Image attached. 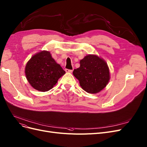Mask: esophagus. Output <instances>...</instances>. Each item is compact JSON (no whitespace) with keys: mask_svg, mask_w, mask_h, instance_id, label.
I'll return each mask as SVG.
<instances>
[{"mask_svg":"<svg viewBox=\"0 0 147 147\" xmlns=\"http://www.w3.org/2000/svg\"><path fill=\"white\" fill-rule=\"evenodd\" d=\"M65 72L67 73H72L73 72V70H69V69H65Z\"/></svg>","mask_w":147,"mask_h":147,"instance_id":"1","label":"esophagus"}]
</instances>
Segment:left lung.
Wrapping results in <instances>:
<instances>
[{
  "label": "left lung",
  "instance_id": "left-lung-1",
  "mask_svg": "<svg viewBox=\"0 0 147 147\" xmlns=\"http://www.w3.org/2000/svg\"><path fill=\"white\" fill-rule=\"evenodd\" d=\"M80 66L73 74L80 86L89 94H97L109 83L110 73L105 61L96 55H88L80 61Z\"/></svg>",
  "mask_w": 147,
  "mask_h": 147
}]
</instances>
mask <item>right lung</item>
<instances>
[{
  "instance_id": "obj_1",
  "label": "right lung",
  "mask_w": 147,
  "mask_h": 147,
  "mask_svg": "<svg viewBox=\"0 0 147 147\" xmlns=\"http://www.w3.org/2000/svg\"><path fill=\"white\" fill-rule=\"evenodd\" d=\"M25 74L30 84L41 92L53 88L65 72L47 50L34 54L27 63Z\"/></svg>"
}]
</instances>
